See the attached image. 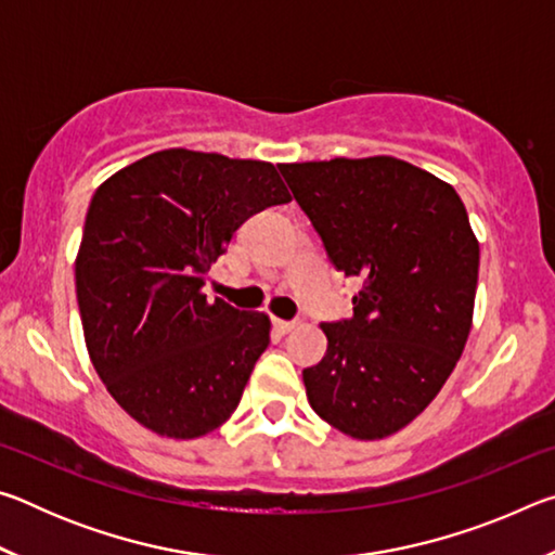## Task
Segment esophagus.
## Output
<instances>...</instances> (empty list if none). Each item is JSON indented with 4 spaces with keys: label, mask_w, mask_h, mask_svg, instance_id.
Returning a JSON list of instances; mask_svg holds the SVG:
<instances>
[{
    "label": "esophagus",
    "mask_w": 555,
    "mask_h": 555,
    "mask_svg": "<svg viewBox=\"0 0 555 555\" xmlns=\"http://www.w3.org/2000/svg\"><path fill=\"white\" fill-rule=\"evenodd\" d=\"M274 327H276V331H279L281 335H286V333H291V331H296L298 323H296V321H281V318H274Z\"/></svg>",
    "instance_id": "1"
}]
</instances>
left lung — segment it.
Segmentation results:
<instances>
[{"label":"left lung","mask_w":555,"mask_h":555,"mask_svg":"<svg viewBox=\"0 0 555 555\" xmlns=\"http://www.w3.org/2000/svg\"><path fill=\"white\" fill-rule=\"evenodd\" d=\"M327 257L360 276L350 321L321 325L327 352L304 370L313 411L379 440L443 389L473 327L480 242L455 188L393 156L279 164Z\"/></svg>","instance_id":"8db88e82"}]
</instances>
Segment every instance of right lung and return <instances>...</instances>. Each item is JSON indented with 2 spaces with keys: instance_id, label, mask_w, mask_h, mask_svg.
Segmentation results:
<instances>
[{
  "instance_id": "1",
  "label": "right lung",
  "mask_w": 555,
  "mask_h": 555,
  "mask_svg": "<svg viewBox=\"0 0 555 555\" xmlns=\"http://www.w3.org/2000/svg\"><path fill=\"white\" fill-rule=\"evenodd\" d=\"M291 195L274 164L164 149L92 195L75 294L92 367L152 434H212L267 350V313L203 294L234 230Z\"/></svg>"
}]
</instances>
